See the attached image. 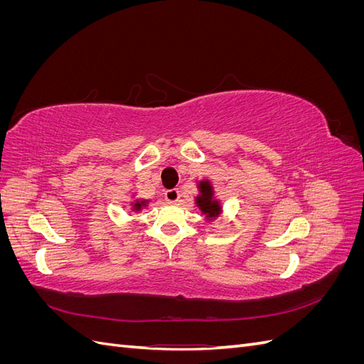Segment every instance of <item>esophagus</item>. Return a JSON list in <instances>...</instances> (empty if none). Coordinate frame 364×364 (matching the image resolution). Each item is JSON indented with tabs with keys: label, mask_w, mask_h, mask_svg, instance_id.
<instances>
[{
	"label": "esophagus",
	"mask_w": 364,
	"mask_h": 364,
	"mask_svg": "<svg viewBox=\"0 0 364 364\" xmlns=\"http://www.w3.org/2000/svg\"><path fill=\"white\" fill-rule=\"evenodd\" d=\"M164 197H165V200H167V202L174 203V202L179 200L181 193H179L178 188H173V190H167V191H165V193H164Z\"/></svg>",
	"instance_id": "obj_1"
}]
</instances>
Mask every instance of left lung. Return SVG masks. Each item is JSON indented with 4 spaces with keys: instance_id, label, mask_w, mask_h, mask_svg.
<instances>
[{
    "instance_id": "left-lung-1",
    "label": "left lung",
    "mask_w": 364,
    "mask_h": 364,
    "mask_svg": "<svg viewBox=\"0 0 364 364\" xmlns=\"http://www.w3.org/2000/svg\"><path fill=\"white\" fill-rule=\"evenodd\" d=\"M199 191L200 194L197 196L196 203L200 208V211L208 217V218H214L222 211V206L217 200H214V193H213V186L209 181H202L199 182Z\"/></svg>"
}]
</instances>
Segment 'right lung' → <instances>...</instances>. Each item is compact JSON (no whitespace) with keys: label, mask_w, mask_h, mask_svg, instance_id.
Returning a JSON list of instances; mask_svg holds the SVG:
<instances>
[{"label":"right lung","mask_w":364,"mask_h":364,"mask_svg":"<svg viewBox=\"0 0 364 364\" xmlns=\"http://www.w3.org/2000/svg\"><path fill=\"white\" fill-rule=\"evenodd\" d=\"M147 205V200H138L136 203H134L132 206H134V211H141L142 206Z\"/></svg>","instance_id":"add662e5"}]
</instances>
